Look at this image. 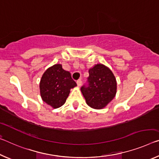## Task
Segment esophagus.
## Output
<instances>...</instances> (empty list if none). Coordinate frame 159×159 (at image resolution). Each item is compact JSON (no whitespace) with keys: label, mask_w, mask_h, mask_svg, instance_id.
Instances as JSON below:
<instances>
[{"label":"esophagus","mask_w":159,"mask_h":159,"mask_svg":"<svg viewBox=\"0 0 159 159\" xmlns=\"http://www.w3.org/2000/svg\"><path fill=\"white\" fill-rule=\"evenodd\" d=\"M77 84L78 87H80L82 85V80H78L77 81Z\"/></svg>","instance_id":"esophagus-1"}]
</instances>
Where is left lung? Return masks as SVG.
I'll return each instance as SVG.
<instances>
[{"mask_svg": "<svg viewBox=\"0 0 159 159\" xmlns=\"http://www.w3.org/2000/svg\"><path fill=\"white\" fill-rule=\"evenodd\" d=\"M89 74V87H82V93L88 106L94 109H104L116 96L115 76L108 67L101 63L90 68Z\"/></svg>", "mask_w": 159, "mask_h": 159, "instance_id": "1", "label": "left lung"}]
</instances>
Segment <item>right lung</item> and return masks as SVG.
<instances>
[{"label":"right lung","mask_w":159,"mask_h":159,"mask_svg":"<svg viewBox=\"0 0 159 159\" xmlns=\"http://www.w3.org/2000/svg\"><path fill=\"white\" fill-rule=\"evenodd\" d=\"M76 86L70 72L62 69L61 64H55L48 68L41 77V98L53 109L59 108L65 103L70 89Z\"/></svg>","instance_id":"add662e5"}]
</instances>
